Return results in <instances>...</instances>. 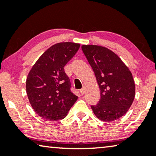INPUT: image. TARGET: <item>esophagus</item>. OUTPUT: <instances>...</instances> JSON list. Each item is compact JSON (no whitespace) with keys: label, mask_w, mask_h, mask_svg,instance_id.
I'll use <instances>...</instances> for the list:
<instances>
[{"label":"esophagus","mask_w":156,"mask_h":156,"mask_svg":"<svg viewBox=\"0 0 156 156\" xmlns=\"http://www.w3.org/2000/svg\"><path fill=\"white\" fill-rule=\"evenodd\" d=\"M80 94H81V95H83V94H84V93H85V88H82V89H80Z\"/></svg>","instance_id":"1"}]
</instances>
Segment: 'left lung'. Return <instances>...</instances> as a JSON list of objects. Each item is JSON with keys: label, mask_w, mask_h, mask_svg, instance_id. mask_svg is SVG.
Wrapping results in <instances>:
<instances>
[{"label": "left lung", "mask_w": 156, "mask_h": 156, "mask_svg": "<svg viewBox=\"0 0 156 156\" xmlns=\"http://www.w3.org/2000/svg\"><path fill=\"white\" fill-rule=\"evenodd\" d=\"M82 50L91 66L100 90V99L91 105L100 120L112 122L127 112L135 97L132 74L117 54L106 47L83 45Z\"/></svg>", "instance_id": "8db88e82"}]
</instances>
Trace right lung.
<instances>
[{
	"mask_svg": "<svg viewBox=\"0 0 156 156\" xmlns=\"http://www.w3.org/2000/svg\"><path fill=\"white\" fill-rule=\"evenodd\" d=\"M79 48L80 44L57 43L39 57L30 70L26 91L32 108L43 119H63L77 100L78 97L71 90L64 66Z\"/></svg>",
	"mask_w": 156,
	"mask_h": 156,
	"instance_id": "obj_1",
	"label": "right lung"
}]
</instances>
